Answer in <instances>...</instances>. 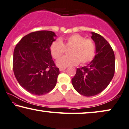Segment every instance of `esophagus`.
Here are the masks:
<instances>
[{"mask_svg":"<svg viewBox=\"0 0 129 129\" xmlns=\"http://www.w3.org/2000/svg\"><path fill=\"white\" fill-rule=\"evenodd\" d=\"M66 70V68H59V71H64V70Z\"/></svg>","mask_w":129,"mask_h":129,"instance_id":"1","label":"esophagus"}]
</instances>
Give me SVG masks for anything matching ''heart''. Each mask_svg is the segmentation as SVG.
I'll return each instance as SVG.
<instances>
[{"instance_id":"1","label":"heart","mask_w":129,"mask_h":129,"mask_svg":"<svg viewBox=\"0 0 129 129\" xmlns=\"http://www.w3.org/2000/svg\"><path fill=\"white\" fill-rule=\"evenodd\" d=\"M66 48H70V55L63 56L56 61V66L61 68L90 62L95 55V45L91 39H85L79 34H73L65 39L64 42L56 40L51 45L50 51L54 59L62 55Z\"/></svg>"}]
</instances>
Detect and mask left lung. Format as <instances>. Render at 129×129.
Segmentation results:
<instances>
[{"label": "left lung", "mask_w": 129, "mask_h": 129, "mask_svg": "<svg viewBox=\"0 0 129 129\" xmlns=\"http://www.w3.org/2000/svg\"><path fill=\"white\" fill-rule=\"evenodd\" d=\"M91 34L96 55L88 66L77 68L72 78L75 90L86 97L102 92L109 85L115 71L114 54L110 45L102 35L93 32Z\"/></svg>", "instance_id": "left-lung-1"}]
</instances>
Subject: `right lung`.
<instances>
[{"mask_svg": "<svg viewBox=\"0 0 129 129\" xmlns=\"http://www.w3.org/2000/svg\"><path fill=\"white\" fill-rule=\"evenodd\" d=\"M56 35L39 30L22 38L13 52V70L19 84L32 94L44 95L55 87L59 74L50 47Z\"/></svg>", "mask_w": 129, "mask_h": 129, "instance_id": "obj_1", "label": "right lung"}]
</instances>
